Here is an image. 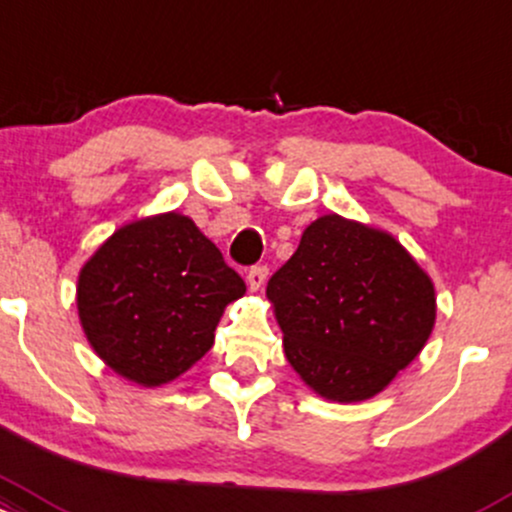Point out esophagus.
Instances as JSON below:
<instances>
[{"label": "esophagus", "mask_w": 512, "mask_h": 512, "mask_svg": "<svg viewBox=\"0 0 512 512\" xmlns=\"http://www.w3.org/2000/svg\"><path fill=\"white\" fill-rule=\"evenodd\" d=\"M267 274H269L267 265L250 267V272H247V286H250V291H260L262 284H265Z\"/></svg>", "instance_id": "1"}]
</instances>
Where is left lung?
<instances>
[{
    "mask_svg": "<svg viewBox=\"0 0 512 512\" xmlns=\"http://www.w3.org/2000/svg\"><path fill=\"white\" fill-rule=\"evenodd\" d=\"M267 296L291 367L340 403L389 386L435 325V289L413 257L389 233L335 213L303 230Z\"/></svg>",
    "mask_w": 512,
    "mask_h": 512,
    "instance_id": "8db88e82",
    "label": "left lung"
}]
</instances>
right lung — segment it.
Masks as SVG:
<instances>
[{
  "mask_svg": "<svg viewBox=\"0 0 512 512\" xmlns=\"http://www.w3.org/2000/svg\"><path fill=\"white\" fill-rule=\"evenodd\" d=\"M245 282L182 213L116 230L82 267L77 308L94 352L116 374L160 386L213 345L218 320Z\"/></svg>",
  "mask_w": 512,
  "mask_h": 512,
  "instance_id": "obj_1",
  "label": "right lung"
}]
</instances>
